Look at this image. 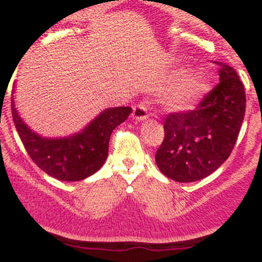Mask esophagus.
<instances>
[{
    "label": "esophagus",
    "mask_w": 262,
    "mask_h": 262,
    "mask_svg": "<svg viewBox=\"0 0 262 262\" xmlns=\"http://www.w3.org/2000/svg\"><path fill=\"white\" fill-rule=\"evenodd\" d=\"M147 110H146L145 104L140 103L133 107V119L138 120V121H143V120L147 119Z\"/></svg>",
    "instance_id": "34e87169"
}]
</instances>
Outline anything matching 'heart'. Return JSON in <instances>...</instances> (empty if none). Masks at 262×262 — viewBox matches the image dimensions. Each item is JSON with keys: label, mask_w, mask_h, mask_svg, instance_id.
<instances>
[{"label": "heart", "mask_w": 262, "mask_h": 262, "mask_svg": "<svg viewBox=\"0 0 262 262\" xmlns=\"http://www.w3.org/2000/svg\"><path fill=\"white\" fill-rule=\"evenodd\" d=\"M184 75H185V70L178 73V77H184ZM207 87H209L207 81L202 75H189L169 93L167 98V105L171 110H180L204 95Z\"/></svg>", "instance_id": "heart-1"}]
</instances>
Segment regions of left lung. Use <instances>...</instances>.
<instances>
[{
    "label": "left lung",
    "mask_w": 262,
    "mask_h": 262,
    "mask_svg": "<svg viewBox=\"0 0 262 262\" xmlns=\"http://www.w3.org/2000/svg\"><path fill=\"white\" fill-rule=\"evenodd\" d=\"M219 83L199 107L164 119V140L155 154L158 168L179 183L211 175L230 157L246 114V91L236 72L223 62Z\"/></svg>",
    "instance_id": "obj_1"
}]
</instances>
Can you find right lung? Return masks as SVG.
Here are the masks:
<instances>
[{
    "instance_id": "add662e5",
    "label": "right lung",
    "mask_w": 262,
    "mask_h": 262,
    "mask_svg": "<svg viewBox=\"0 0 262 262\" xmlns=\"http://www.w3.org/2000/svg\"><path fill=\"white\" fill-rule=\"evenodd\" d=\"M11 114L25 148L39 168L57 180L79 181L94 175L104 164L111 134L128 119L132 108H107L83 129L67 137H44L32 130L16 110L14 90Z\"/></svg>"
}]
</instances>
